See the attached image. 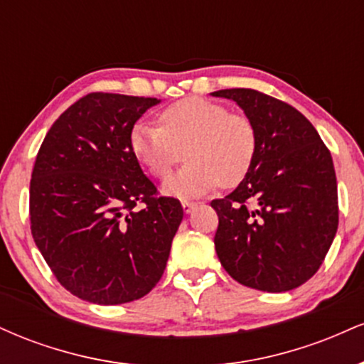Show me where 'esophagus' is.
Returning <instances> with one entry per match:
<instances>
[{"label":"esophagus","mask_w":364,"mask_h":364,"mask_svg":"<svg viewBox=\"0 0 364 364\" xmlns=\"http://www.w3.org/2000/svg\"><path fill=\"white\" fill-rule=\"evenodd\" d=\"M181 205H183V210H185L186 214H190V212L196 207V202H191V200H183Z\"/></svg>","instance_id":"obj_1"}]
</instances>
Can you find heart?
<instances>
[{
    "instance_id": "b5f03b06",
    "label": "heart",
    "mask_w": 364,
    "mask_h": 364,
    "mask_svg": "<svg viewBox=\"0 0 364 364\" xmlns=\"http://www.w3.org/2000/svg\"><path fill=\"white\" fill-rule=\"evenodd\" d=\"M133 156L154 178H168L171 195L191 196L223 185H240L252 171L258 141L252 119L224 104L186 97L159 112V124L139 121L129 133Z\"/></svg>"
}]
</instances>
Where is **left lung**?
<instances>
[{"label":"left lung","mask_w":364,"mask_h":364,"mask_svg":"<svg viewBox=\"0 0 364 364\" xmlns=\"http://www.w3.org/2000/svg\"><path fill=\"white\" fill-rule=\"evenodd\" d=\"M235 101L257 132L250 174L225 198L215 252L243 286L282 292L301 286L325 260L339 225L332 156L315 127L287 102L253 89L212 92Z\"/></svg>","instance_id":"8db88e82"}]
</instances>
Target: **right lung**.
I'll use <instances>...</instances> for the list:
<instances>
[{
  "instance_id": "obj_1",
  "label": "right lung",
  "mask_w": 364,
  "mask_h": 364,
  "mask_svg": "<svg viewBox=\"0 0 364 364\" xmlns=\"http://www.w3.org/2000/svg\"><path fill=\"white\" fill-rule=\"evenodd\" d=\"M157 102L92 92L54 121L37 152L32 237L58 282L85 301H135L164 274L183 207L159 196L129 147L133 124Z\"/></svg>"
}]
</instances>
